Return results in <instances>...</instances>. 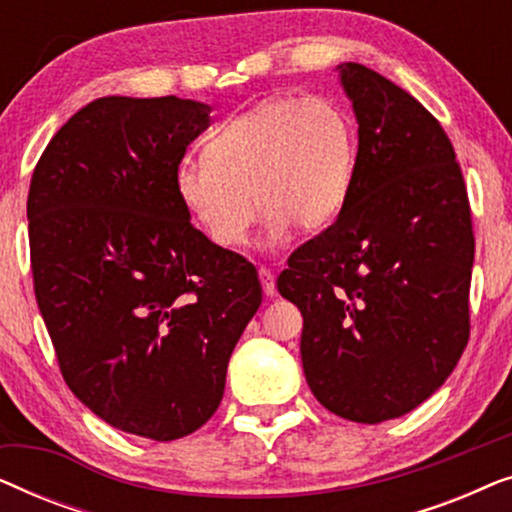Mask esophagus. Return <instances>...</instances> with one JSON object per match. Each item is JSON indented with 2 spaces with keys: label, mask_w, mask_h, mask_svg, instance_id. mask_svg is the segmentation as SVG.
<instances>
[{
  "label": "esophagus",
  "mask_w": 512,
  "mask_h": 512,
  "mask_svg": "<svg viewBox=\"0 0 512 512\" xmlns=\"http://www.w3.org/2000/svg\"><path fill=\"white\" fill-rule=\"evenodd\" d=\"M258 279H261V286H263V293L265 296H275L277 293V286H275V275H272V270L268 268H258Z\"/></svg>",
  "instance_id": "1"
}]
</instances>
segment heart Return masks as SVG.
Listing matches in <instances>:
<instances>
[{
  "label": "heart",
  "instance_id": "obj_1",
  "mask_svg": "<svg viewBox=\"0 0 512 512\" xmlns=\"http://www.w3.org/2000/svg\"><path fill=\"white\" fill-rule=\"evenodd\" d=\"M202 163L174 174L179 202L221 249L247 242L265 212V240L300 226H333L352 195L359 137L352 116L328 97H277L221 125Z\"/></svg>",
  "mask_w": 512,
  "mask_h": 512
}]
</instances>
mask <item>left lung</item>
I'll use <instances>...</instances> for the list:
<instances>
[{"instance_id": "8db88e82", "label": "left lung", "mask_w": 512, "mask_h": 512, "mask_svg": "<svg viewBox=\"0 0 512 512\" xmlns=\"http://www.w3.org/2000/svg\"><path fill=\"white\" fill-rule=\"evenodd\" d=\"M335 72L359 123L352 195L293 251L277 289L303 314L317 401L380 424L436 394L464 352L471 207L452 142L415 97L356 62Z\"/></svg>"}]
</instances>
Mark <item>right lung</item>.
I'll return each instance as SVG.
<instances>
[{"instance_id":"right-lung-1","label":"right lung","mask_w":512,"mask_h":512,"mask_svg":"<svg viewBox=\"0 0 512 512\" xmlns=\"http://www.w3.org/2000/svg\"><path fill=\"white\" fill-rule=\"evenodd\" d=\"M212 107L100 97L34 167V293L67 387L104 422L177 440L214 415L230 354L261 305L256 268L216 247L174 174Z\"/></svg>"}]
</instances>
